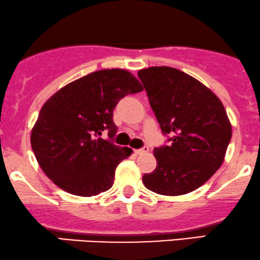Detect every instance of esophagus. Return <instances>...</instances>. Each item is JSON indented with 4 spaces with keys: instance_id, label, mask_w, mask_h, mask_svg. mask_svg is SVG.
I'll list each match as a JSON object with an SVG mask.
<instances>
[{
    "instance_id": "1",
    "label": "esophagus",
    "mask_w": 260,
    "mask_h": 260,
    "mask_svg": "<svg viewBox=\"0 0 260 260\" xmlns=\"http://www.w3.org/2000/svg\"><path fill=\"white\" fill-rule=\"evenodd\" d=\"M146 152H148V147L135 149V154H143V153H146Z\"/></svg>"
}]
</instances>
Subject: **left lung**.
I'll list each match as a JSON object with an SVG mask.
<instances>
[{
  "mask_svg": "<svg viewBox=\"0 0 260 260\" xmlns=\"http://www.w3.org/2000/svg\"><path fill=\"white\" fill-rule=\"evenodd\" d=\"M169 146L154 148V172L142 176L146 188L164 196L197 190L221 167L233 135L226 111L206 85L172 67L137 73Z\"/></svg>",
  "mask_w": 260,
  "mask_h": 260,
  "instance_id": "8db88e82",
  "label": "left lung"
}]
</instances>
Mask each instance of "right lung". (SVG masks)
<instances>
[{
	"instance_id": "obj_1",
	"label": "right lung",
	"mask_w": 260,
	"mask_h": 260,
	"mask_svg": "<svg viewBox=\"0 0 260 260\" xmlns=\"http://www.w3.org/2000/svg\"><path fill=\"white\" fill-rule=\"evenodd\" d=\"M143 90L124 69L91 73L58 90L45 102L30 136L39 166L53 184L91 197L113 186L118 164L133 153L109 140L117 134L113 109L123 97Z\"/></svg>"
}]
</instances>
